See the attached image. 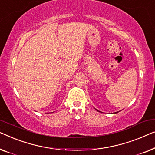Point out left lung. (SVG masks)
<instances>
[{
	"mask_svg": "<svg viewBox=\"0 0 155 155\" xmlns=\"http://www.w3.org/2000/svg\"><path fill=\"white\" fill-rule=\"evenodd\" d=\"M95 110H97V112H100V111H99V110H97V109H95ZM118 112H114V114H117V113H118Z\"/></svg>",
	"mask_w": 155,
	"mask_h": 155,
	"instance_id": "obj_1",
	"label": "left lung"
}]
</instances>
